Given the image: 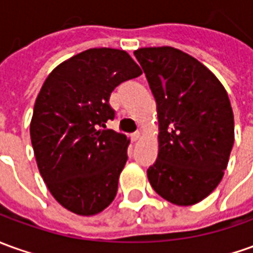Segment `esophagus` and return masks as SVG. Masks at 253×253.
<instances>
[{
    "instance_id": "esophagus-1",
    "label": "esophagus",
    "mask_w": 253,
    "mask_h": 253,
    "mask_svg": "<svg viewBox=\"0 0 253 253\" xmlns=\"http://www.w3.org/2000/svg\"><path fill=\"white\" fill-rule=\"evenodd\" d=\"M142 139V132H135V133H132V140L133 142H137V140H140Z\"/></svg>"
}]
</instances>
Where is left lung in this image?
<instances>
[{
  "mask_svg": "<svg viewBox=\"0 0 253 253\" xmlns=\"http://www.w3.org/2000/svg\"><path fill=\"white\" fill-rule=\"evenodd\" d=\"M154 95L158 157L147 169L164 200L189 207L222 180L234 144V116L227 92L212 71L172 46L135 52Z\"/></svg>",
  "mask_w": 253,
  "mask_h": 253,
  "instance_id": "1",
  "label": "left lung"
}]
</instances>
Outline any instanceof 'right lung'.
Here are the masks:
<instances>
[{
    "label": "right lung",
    "mask_w": 253,
    "mask_h": 253,
    "mask_svg": "<svg viewBox=\"0 0 253 253\" xmlns=\"http://www.w3.org/2000/svg\"><path fill=\"white\" fill-rule=\"evenodd\" d=\"M142 74L128 52L92 48L50 71L30 123L37 167L50 194L81 216L106 210L116 198L129 139L106 123L116 86Z\"/></svg>",
    "instance_id": "obj_1"
}]
</instances>
